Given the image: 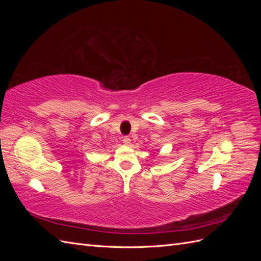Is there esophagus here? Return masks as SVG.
<instances>
[{"mask_svg": "<svg viewBox=\"0 0 261 261\" xmlns=\"http://www.w3.org/2000/svg\"><path fill=\"white\" fill-rule=\"evenodd\" d=\"M123 144L126 145V146H128L130 144V138L128 136L123 137Z\"/></svg>", "mask_w": 261, "mask_h": 261, "instance_id": "esophagus-1", "label": "esophagus"}]
</instances>
